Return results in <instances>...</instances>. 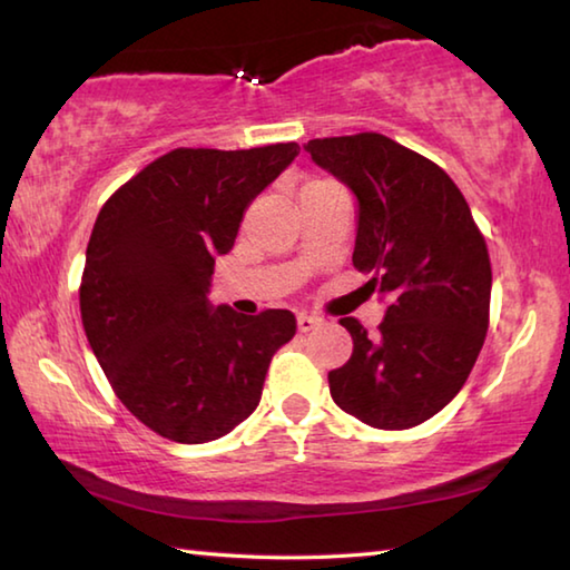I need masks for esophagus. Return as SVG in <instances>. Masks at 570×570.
Here are the masks:
<instances>
[{
	"label": "esophagus",
	"instance_id": "obj_1",
	"mask_svg": "<svg viewBox=\"0 0 570 570\" xmlns=\"http://www.w3.org/2000/svg\"><path fill=\"white\" fill-rule=\"evenodd\" d=\"M296 326H298V332H312V330H316V326H322V320H320V316H312V314H298Z\"/></svg>",
	"mask_w": 570,
	"mask_h": 570
}]
</instances>
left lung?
<instances>
[{"label":"left lung","mask_w":570,"mask_h":570,"mask_svg":"<svg viewBox=\"0 0 570 570\" xmlns=\"http://www.w3.org/2000/svg\"><path fill=\"white\" fill-rule=\"evenodd\" d=\"M304 150L356 198L352 262L387 306L377 336L352 316L340 322L354 350L330 372L332 400L370 428H414L452 402L485 342V238L448 173L380 132Z\"/></svg>","instance_id":"8db88e82"}]
</instances>
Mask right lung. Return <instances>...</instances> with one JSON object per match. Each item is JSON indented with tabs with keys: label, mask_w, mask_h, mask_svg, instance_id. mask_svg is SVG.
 I'll use <instances>...</instances> for the list:
<instances>
[{
	"label": "right lung",
	"mask_w": 570,
	"mask_h": 570,
	"mask_svg": "<svg viewBox=\"0 0 570 570\" xmlns=\"http://www.w3.org/2000/svg\"><path fill=\"white\" fill-rule=\"evenodd\" d=\"M296 156V142L170 150L95 220L85 334L120 402L163 438L200 445L228 435L258 407L274 352L296 334L286 308L246 316L208 298L216 256Z\"/></svg>",
	"instance_id": "obj_1"
}]
</instances>
